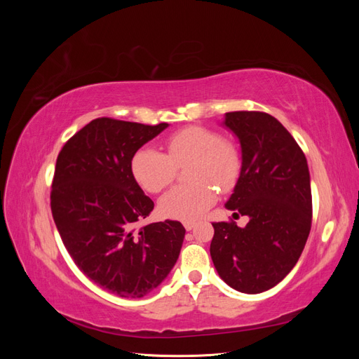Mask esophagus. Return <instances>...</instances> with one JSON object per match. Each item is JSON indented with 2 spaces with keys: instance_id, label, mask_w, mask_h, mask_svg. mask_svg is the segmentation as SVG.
I'll return each instance as SVG.
<instances>
[{
  "instance_id": "1",
  "label": "esophagus",
  "mask_w": 359,
  "mask_h": 359,
  "mask_svg": "<svg viewBox=\"0 0 359 359\" xmlns=\"http://www.w3.org/2000/svg\"><path fill=\"white\" fill-rule=\"evenodd\" d=\"M184 227H186V231H191L194 227L193 222H184Z\"/></svg>"
}]
</instances>
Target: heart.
Instances as JSON below:
<instances>
[{
	"instance_id": "heart-1",
	"label": "heart",
	"mask_w": 359,
	"mask_h": 359,
	"mask_svg": "<svg viewBox=\"0 0 359 359\" xmlns=\"http://www.w3.org/2000/svg\"><path fill=\"white\" fill-rule=\"evenodd\" d=\"M166 154L144 147L132 158V173L149 193H160L175 180L178 168L187 169L190 184L173 187L160 201V211L169 219L196 220L210 208L222 191L231 190L241 173V157L229 140L211 128L190 126L172 133L166 140Z\"/></svg>"
}]
</instances>
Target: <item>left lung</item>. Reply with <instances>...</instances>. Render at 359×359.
I'll use <instances>...</instances> for the list:
<instances>
[{"instance_id":"left-lung-1","label":"left lung","mask_w":359,"mask_h":359,"mask_svg":"<svg viewBox=\"0 0 359 359\" xmlns=\"http://www.w3.org/2000/svg\"><path fill=\"white\" fill-rule=\"evenodd\" d=\"M223 124L241 145V173L226 208L247 215L212 223L210 247L217 273L238 292L260 293L297 265L311 227L307 158L278 119L265 112H227Z\"/></svg>"}]
</instances>
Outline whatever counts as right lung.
Wrapping results in <instances>:
<instances>
[{
    "label": "right lung",
    "instance_id": "add662e5",
    "mask_svg": "<svg viewBox=\"0 0 359 359\" xmlns=\"http://www.w3.org/2000/svg\"><path fill=\"white\" fill-rule=\"evenodd\" d=\"M168 126L97 118L57 158L50 210L61 240L86 277L123 298L156 289L177 264L186 235L173 220L136 229L154 202L136 182L132 158Z\"/></svg>",
    "mask_w": 359,
    "mask_h": 359
}]
</instances>
